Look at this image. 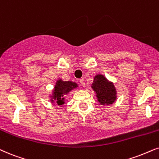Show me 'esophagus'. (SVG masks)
<instances>
[{
	"label": "esophagus",
	"instance_id": "1",
	"mask_svg": "<svg viewBox=\"0 0 159 159\" xmlns=\"http://www.w3.org/2000/svg\"><path fill=\"white\" fill-rule=\"evenodd\" d=\"M80 83L82 86V87H84V86H85V82H84V80H82V79L80 80Z\"/></svg>",
	"mask_w": 159,
	"mask_h": 159
}]
</instances>
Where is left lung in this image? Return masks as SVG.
<instances>
[{"label": "left lung", "instance_id": "left-lung-1", "mask_svg": "<svg viewBox=\"0 0 159 159\" xmlns=\"http://www.w3.org/2000/svg\"><path fill=\"white\" fill-rule=\"evenodd\" d=\"M90 87L96 93L98 102L103 106L112 104L117 100V93L114 83L102 74L95 75Z\"/></svg>", "mask_w": 159, "mask_h": 159}]
</instances>
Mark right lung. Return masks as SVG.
I'll return each instance as SVG.
<instances>
[{"label":"right lung","mask_w":159,"mask_h":159,"mask_svg":"<svg viewBox=\"0 0 159 159\" xmlns=\"http://www.w3.org/2000/svg\"><path fill=\"white\" fill-rule=\"evenodd\" d=\"M77 83L71 81H63L61 78H58L55 82V84L50 94H49V101L52 104L62 107L65 102V96L69 94L73 90L77 88Z\"/></svg>","instance_id":"obj_1"}]
</instances>
